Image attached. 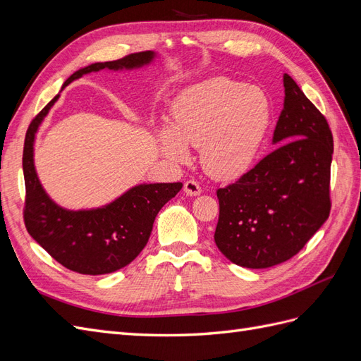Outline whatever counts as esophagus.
Masks as SVG:
<instances>
[{
    "mask_svg": "<svg viewBox=\"0 0 361 361\" xmlns=\"http://www.w3.org/2000/svg\"><path fill=\"white\" fill-rule=\"evenodd\" d=\"M183 191L188 195H199L202 192V187L195 180H187L183 185Z\"/></svg>",
    "mask_w": 361,
    "mask_h": 361,
    "instance_id": "34e87169",
    "label": "esophagus"
}]
</instances>
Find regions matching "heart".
<instances>
[{"label":"heart","mask_w":361,"mask_h":361,"mask_svg":"<svg viewBox=\"0 0 361 361\" xmlns=\"http://www.w3.org/2000/svg\"><path fill=\"white\" fill-rule=\"evenodd\" d=\"M271 125V105L257 87L214 78L185 90L171 106V126L157 130L158 147L173 162L190 159L188 145L200 147L204 170L236 179L256 162Z\"/></svg>","instance_id":"heart-1"}]
</instances>
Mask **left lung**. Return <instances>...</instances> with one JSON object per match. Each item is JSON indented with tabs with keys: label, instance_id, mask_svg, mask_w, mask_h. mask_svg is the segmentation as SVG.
<instances>
[{
	"label": "left lung",
	"instance_id": "left-lung-1",
	"mask_svg": "<svg viewBox=\"0 0 361 361\" xmlns=\"http://www.w3.org/2000/svg\"><path fill=\"white\" fill-rule=\"evenodd\" d=\"M285 104L272 143H283L235 183L216 190L218 250L233 264L259 269L289 260L331 209L333 134L288 73Z\"/></svg>",
	"mask_w": 361,
	"mask_h": 361
}]
</instances>
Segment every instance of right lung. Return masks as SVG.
Segmentation results:
<instances>
[{
    "label": "right lung",
    "mask_w": 361,
    "mask_h": 361,
    "mask_svg": "<svg viewBox=\"0 0 361 361\" xmlns=\"http://www.w3.org/2000/svg\"><path fill=\"white\" fill-rule=\"evenodd\" d=\"M154 59V51H145L114 61L93 63L71 75L61 89L85 73L102 69H138ZM59 97L60 94L32 118L25 135L23 155L27 192L25 227L31 238L64 268L89 276L110 274L129 265L141 253L161 207L180 191L182 183H141L110 204L87 211H69L52 202L36 173L35 138Z\"/></svg>",
    "instance_id": "obj_1"
}]
</instances>
